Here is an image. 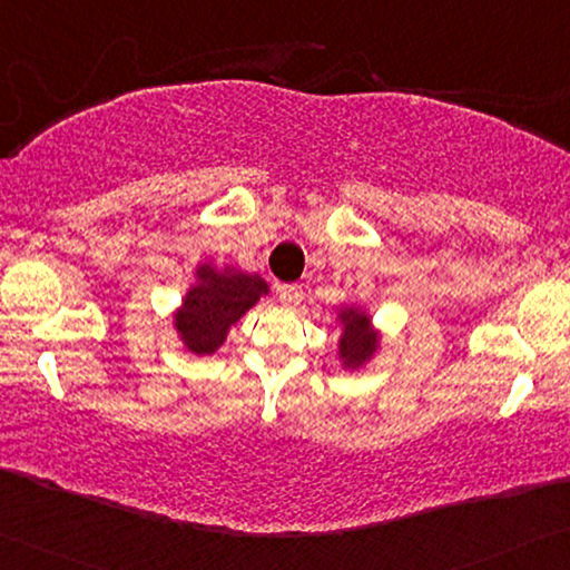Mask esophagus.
Wrapping results in <instances>:
<instances>
[{"label": "esophagus", "mask_w": 570, "mask_h": 570, "mask_svg": "<svg viewBox=\"0 0 570 570\" xmlns=\"http://www.w3.org/2000/svg\"><path fill=\"white\" fill-rule=\"evenodd\" d=\"M277 297H279V303L291 305V308H293V305L303 301V287L301 285H283L277 291Z\"/></svg>", "instance_id": "esophagus-1"}]
</instances>
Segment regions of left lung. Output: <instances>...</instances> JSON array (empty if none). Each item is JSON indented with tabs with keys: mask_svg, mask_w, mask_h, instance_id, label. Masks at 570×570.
Returning <instances> with one entry per match:
<instances>
[{
	"mask_svg": "<svg viewBox=\"0 0 570 570\" xmlns=\"http://www.w3.org/2000/svg\"><path fill=\"white\" fill-rule=\"evenodd\" d=\"M341 338H338V358L344 370H358L364 366L380 348V334L372 326V318L358 305H341Z\"/></svg>",
	"mask_w": 570,
	"mask_h": 570,
	"instance_id": "1",
	"label": "left lung"
}]
</instances>
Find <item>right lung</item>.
I'll list each match as a JSON object with an SVG mask.
<instances>
[{
	"instance_id": "1",
	"label": "right lung",
	"mask_w": 570,
	"mask_h": 570,
	"mask_svg": "<svg viewBox=\"0 0 570 570\" xmlns=\"http://www.w3.org/2000/svg\"><path fill=\"white\" fill-rule=\"evenodd\" d=\"M269 287L259 275L239 273L234 267H214L204 262L196 269V285L175 311V331L190 354H214L226 341L236 321L257 305Z\"/></svg>"
}]
</instances>
